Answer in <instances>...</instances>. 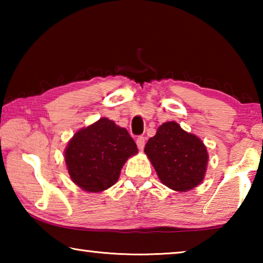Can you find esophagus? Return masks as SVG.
<instances>
[{"label":"esophagus","instance_id":"obj_1","mask_svg":"<svg viewBox=\"0 0 263 263\" xmlns=\"http://www.w3.org/2000/svg\"><path fill=\"white\" fill-rule=\"evenodd\" d=\"M137 146L140 151L144 149V147H145V137H138L137 138Z\"/></svg>","mask_w":263,"mask_h":263}]
</instances>
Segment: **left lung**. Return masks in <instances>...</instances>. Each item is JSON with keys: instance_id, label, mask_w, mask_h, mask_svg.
I'll list each match as a JSON object with an SVG mask.
<instances>
[{"instance_id": "obj_1", "label": "left lung", "mask_w": 263, "mask_h": 263, "mask_svg": "<svg viewBox=\"0 0 263 263\" xmlns=\"http://www.w3.org/2000/svg\"><path fill=\"white\" fill-rule=\"evenodd\" d=\"M144 152L159 180L175 191H189L202 183L206 173V146L176 122H166L149 138Z\"/></svg>"}]
</instances>
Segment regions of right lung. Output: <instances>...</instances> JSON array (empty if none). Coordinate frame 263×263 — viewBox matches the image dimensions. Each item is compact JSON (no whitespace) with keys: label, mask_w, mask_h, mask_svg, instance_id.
<instances>
[{"label":"right lung","mask_w":263,"mask_h":263,"mask_svg":"<svg viewBox=\"0 0 263 263\" xmlns=\"http://www.w3.org/2000/svg\"><path fill=\"white\" fill-rule=\"evenodd\" d=\"M137 153L126 128L102 117L72 137L65 161L75 184L88 193H101L118 181L124 163Z\"/></svg>","instance_id":"add662e5"}]
</instances>
